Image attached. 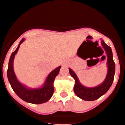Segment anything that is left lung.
<instances>
[{
  "label": "left lung",
  "instance_id": "1",
  "mask_svg": "<svg viewBox=\"0 0 125 125\" xmlns=\"http://www.w3.org/2000/svg\"><path fill=\"white\" fill-rule=\"evenodd\" d=\"M101 45L107 54L108 73L103 83L98 86L94 88H87L83 86L79 82L78 78L72 69L69 68V73L75 80L74 91L75 94L82 100L85 101H94L103 96L108 91L113 82L115 73V63L113 58L111 48L106 44L103 40H101Z\"/></svg>",
  "mask_w": 125,
  "mask_h": 125
}]
</instances>
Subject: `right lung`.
Returning a JSON list of instances; mask_svg holds the SVG:
<instances>
[{
    "label": "right lung",
    "mask_w": 125,
    "mask_h": 125,
    "mask_svg": "<svg viewBox=\"0 0 125 125\" xmlns=\"http://www.w3.org/2000/svg\"><path fill=\"white\" fill-rule=\"evenodd\" d=\"M24 39H22L20 41L18 47L12 53L10 57L7 69L8 80L14 92L20 98H21L25 102L32 104L44 103L49 101L52 96L54 91L53 83L56 76L59 74L61 66H59L49 74L45 81L44 84L41 88L30 89L25 86L17 80L13 68V61L15 55L17 54L19 49L20 45L24 41Z\"/></svg>",
    "instance_id": "obj_1"
}]
</instances>
